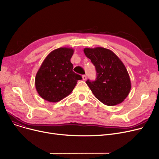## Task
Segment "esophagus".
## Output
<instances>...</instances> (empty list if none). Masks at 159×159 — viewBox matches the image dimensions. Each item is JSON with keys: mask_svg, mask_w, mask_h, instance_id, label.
I'll use <instances>...</instances> for the list:
<instances>
[{"mask_svg": "<svg viewBox=\"0 0 159 159\" xmlns=\"http://www.w3.org/2000/svg\"><path fill=\"white\" fill-rule=\"evenodd\" d=\"M82 79L84 80H86L87 79V77H86V75H82Z\"/></svg>", "mask_w": 159, "mask_h": 159, "instance_id": "1", "label": "esophagus"}]
</instances>
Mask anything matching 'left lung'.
Masks as SVG:
<instances>
[{
	"instance_id": "left-lung-1",
	"label": "left lung",
	"mask_w": 159,
	"mask_h": 159,
	"mask_svg": "<svg viewBox=\"0 0 159 159\" xmlns=\"http://www.w3.org/2000/svg\"><path fill=\"white\" fill-rule=\"evenodd\" d=\"M84 52L97 71L95 81H86L95 97L110 106L122 102L131 88L129 75L123 62L111 50L104 48H86Z\"/></svg>"
}]
</instances>
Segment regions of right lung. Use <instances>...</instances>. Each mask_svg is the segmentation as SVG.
<instances>
[{
	"label": "right lung",
	"mask_w": 159,
	"mask_h": 159,
	"mask_svg": "<svg viewBox=\"0 0 159 159\" xmlns=\"http://www.w3.org/2000/svg\"><path fill=\"white\" fill-rule=\"evenodd\" d=\"M74 49L60 48L50 52L42 63L35 77L39 95L50 102H57L69 95L82 79L73 71L70 59Z\"/></svg>",
	"instance_id": "obj_1"
}]
</instances>
